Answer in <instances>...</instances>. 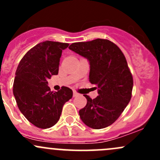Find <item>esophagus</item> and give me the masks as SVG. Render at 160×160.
Masks as SVG:
<instances>
[{
	"label": "esophagus",
	"mask_w": 160,
	"mask_h": 160,
	"mask_svg": "<svg viewBox=\"0 0 160 160\" xmlns=\"http://www.w3.org/2000/svg\"><path fill=\"white\" fill-rule=\"evenodd\" d=\"M79 95V93H77V92H76V91H73V93H72V96L74 97V98H75V97H77V96H78Z\"/></svg>",
	"instance_id": "34e87169"
}]
</instances>
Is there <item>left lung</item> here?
Wrapping results in <instances>:
<instances>
[{
    "instance_id": "left-lung-1",
    "label": "left lung",
    "mask_w": 160,
    "mask_h": 160,
    "mask_svg": "<svg viewBox=\"0 0 160 160\" xmlns=\"http://www.w3.org/2000/svg\"><path fill=\"white\" fill-rule=\"evenodd\" d=\"M69 49L90 62L89 80L98 96L84 94L87 104L79 111L83 123L94 129L106 128L122 114L132 98L133 78L122 50L108 39L75 42Z\"/></svg>"
}]
</instances>
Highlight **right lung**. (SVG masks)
Segmentation results:
<instances>
[{
	"label": "right lung",
	"instance_id": "obj_1",
	"mask_svg": "<svg viewBox=\"0 0 160 160\" xmlns=\"http://www.w3.org/2000/svg\"><path fill=\"white\" fill-rule=\"evenodd\" d=\"M68 43L46 41L27 52L15 72L13 93L23 115L35 126L49 128L57 123L64 104L72 91L62 87L57 92L50 90L48 79L59 72L62 50Z\"/></svg>",
	"mask_w": 160,
	"mask_h": 160
}]
</instances>
